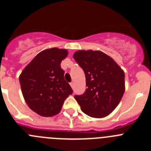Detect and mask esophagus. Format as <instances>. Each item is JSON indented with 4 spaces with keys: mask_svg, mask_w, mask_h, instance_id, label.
<instances>
[{
    "mask_svg": "<svg viewBox=\"0 0 151 151\" xmlns=\"http://www.w3.org/2000/svg\"><path fill=\"white\" fill-rule=\"evenodd\" d=\"M70 85H71V87L73 88H74V82H70Z\"/></svg>",
    "mask_w": 151,
    "mask_h": 151,
    "instance_id": "obj_1",
    "label": "esophagus"
}]
</instances>
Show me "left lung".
<instances>
[{"mask_svg": "<svg viewBox=\"0 0 151 151\" xmlns=\"http://www.w3.org/2000/svg\"><path fill=\"white\" fill-rule=\"evenodd\" d=\"M73 57L83 69L87 87L83 94L75 95V99L89 116H106L123 96L124 72L111 57L98 50H78Z\"/></svg>", "mask_w": 151, "mask_h": 151, "instance_id": "obj_1", "label": "left lung"}]
</instances>
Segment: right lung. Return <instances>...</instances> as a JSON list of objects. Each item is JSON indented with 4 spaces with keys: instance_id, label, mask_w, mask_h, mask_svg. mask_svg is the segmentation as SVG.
I'll return each mask as SVG.
<instances>
[{
    "instance_id": "obj_1",
    "label": "right lung",
    "mask_w": 151,
    "mask_h": 151,
    "mask_svg": "<svg viewBox=\"0 0 151 151\" xmlns=\"http://www.w3.org/2000/svg\"><path fill=\"white\" fill-rule=\"evenodd\" d=\"M67 54L64 49H47L37 54L21 73L19 83L24 99L38 115H57L66 97L73 94L60 67Z\"/></svg>"
}]
</instances>
